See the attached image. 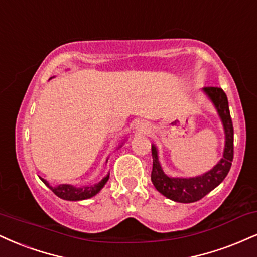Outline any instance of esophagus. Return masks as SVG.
<instances>
[{"mask_svg": "<svg viewBox=\"0 0 257 257\" xmlns=\"http://www.w3.org/2000/svg\"><path fill=\"white\" fill-rule=\"evenodd\" d=\"M135 128H137V131L139 133H142V134H147V133L150 132V125H148L146 122H138Z\"/></svg>", "mask_w": 257, "mask_h": 257, "instance_id": "obj_1", "label": "esophagus"}]
</instances>
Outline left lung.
<instances>
[{
    "label": "left lung",
    "mask_w": 257,
    "mask_h": 257,
    "mask_svg": "<svg viewBox=\"0 0 257 257\" xmlns=\"http://www.w3.org/2000/svg\"><path fill=\"white\" fill-rule=\"evenodd\" d=\"M202 92L217 110L225 134L222 158L205 174L194 177H172L166 175L160 165L158 148L152 145L153 169L151 181L156 189L168 199L181 203L196 202L217 188L224 181L233 160V125L225 92L219 87H203Z\"/></svg>",
    "instance_id": "obj_1"
}]
</instances>
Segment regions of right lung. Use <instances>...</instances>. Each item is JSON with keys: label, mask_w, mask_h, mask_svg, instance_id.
Returning <instances> with one entry per match:
<instances>
[{"label": "right lung", "mask_w": 257, "mask_h": 257, "mask_svg": "<svg viewBox=\"0 0 257 257\" xmlns=\"http://www.w3.org/2000/svg\"><path fill=\"white\" fill-rule=\"evenodd\" d=\"M125 141L126 139H123L117 148L122 147V145L124 144ZM107 159H106V163H107ZM39 178L40 181H42L43 183L49 188V189L52 190V193H54L56 196L60 197V199L67 200V201H82V200H87L95 196L99 191L103 189L104 185L106 184L107 181H109L110 172H107V175L101 178V181H99L98 183L82 185V187H75V185L73 184H58V185H55V187H52V185L49 183L48 181H45L44 178L42 177Z\"/></svg>", "instance_id": "right-lung-1"}]
</instances>
